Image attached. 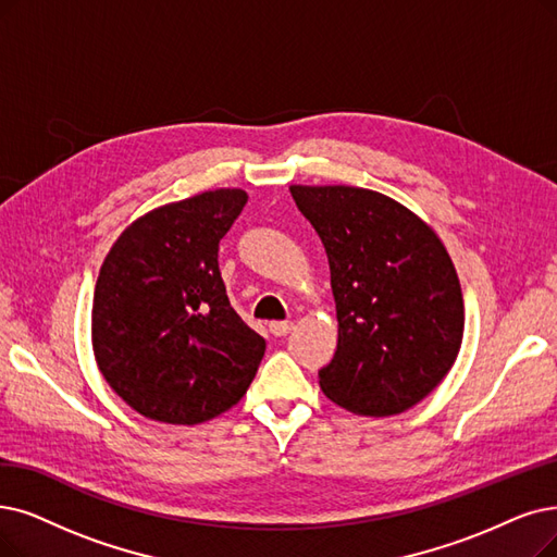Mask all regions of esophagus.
Instances as JSON below:
<instances>
[{"label":"esophagus","instance_id":"34e87169","mask_svg":"<svg viewBox=\"0 0 557 557\" xmlns=\"http://www.w3.org/2000/svg\"><path fill=\"white\" fill-rule=\"evenodd\" d=\"M270 331L274 333V336H285V333L293 331V322H272Z\"/></svg>","mask_w":557,"mask_h":557}]
</instances>
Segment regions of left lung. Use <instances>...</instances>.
Returning a JSON list of instances; mask_svg holds the SVG:
<instances>
[{"label":"left lung","instance_id":"8db88e82","mask_svg":"<svg viewBox=\"0 0 557 557\" xmlns=\"http://www.w3.org/2000/svg\"><path fill=\"white\" fill-rule=\"evenodd\" d=\"M318 231L336 299L338 347L322 393L370 418L405 413L450 372L463 297L436 231L395 198L349 185H293Z\"/></svg>","mask_w":557,"mask_h":557}]
</instances>
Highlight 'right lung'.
<instances>
[{"instance_id":"add662e5","label":"right lung","mask_w":557,"mask_h":557,"mask_svg":"<svg viewBox=\"0 0 557 557\" xmlns=\"http://www.w3.org/2000/svg\"><path fill=\"white\" fill-rule=\"evenodd\" d=\"M247 198L224 187L154 208L102 260L94 356L111 391L144 418L198 425L253 382L267 345L233 310L216 262Z\"/></svg>"}]
</instances>
